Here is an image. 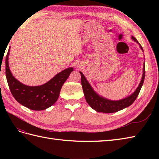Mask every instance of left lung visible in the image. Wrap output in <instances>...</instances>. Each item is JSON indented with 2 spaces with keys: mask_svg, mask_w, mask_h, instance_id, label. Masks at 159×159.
<instances>
[{
  "mask_svg": "<svg viewBox=\"0 0 159 159\" xmlns=\"http://www.w3.org/2000/svg\"><path fill=\"white\" fill-rule=\"evenodd\" d=\"M132 39H133L134 42H137L139 44V42L137 41L136 38H134V37H133ZM140 48L143 50L142 46L141 45H140ZM80 75H81V84H82V87L84 92V96H85L87 102L89 104V106L92 107V109L98 111V112L109 113L117 112L118 111H120L121 109H124V108L129 107L134 102V101L136 100L138 95H139L140 90L141 89V87L143 85L146 71H145V63H144L142 79H141L139 85L137 87V89H136L135 92H134L129 97L126 98L118 100V101L109 100L107 99L104 98L102 97L99 96L93 90L92 87L90 86L89 83L87 82L85 77L84 76L82 72H80Z\"/></svg>",
  "mask_w": 159,
  "mask_h": 159,
  "instance_id": "8db88e82",
  "label": "left lung"
}]
</instances>
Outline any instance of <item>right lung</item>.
Instances as JSON below:
<instances>
[{"label": "right lung", "instance_id": "obj_1", "mask_svg": "<svg viewBox=\"0 0 159 159\" xmlns=\"http://www.w3.org/2000/svg\"><path fill=\"white\" fill-rule=\"evenodd\" d=\"M9 50L5 59V73L7 83L13 98L26 108L34 111H42L48 109L56 102L63 83L73 71L69 67L57 74L44 85L31 87L23 85L13 76L10 72L8 56Z\"/></svg>", "mask_w": 159, "mask_h": 159}]
</instances>
